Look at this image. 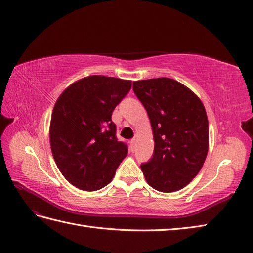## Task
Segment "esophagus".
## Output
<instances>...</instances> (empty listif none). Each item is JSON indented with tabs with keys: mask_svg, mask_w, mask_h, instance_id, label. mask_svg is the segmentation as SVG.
<instances>
[{
	"mask_svg": "<svg viewBox=\"0 0 253 253\" xmlns=\"http://www.w3.org/2000/svg\"><path fill=\"white\" fill-rule=\"evenodd\" d=\"M131 149H132V151L135 149V146H136V138H132L131 139Z\"/></svg>",
	"mask_w": 253,
	"mask_h": 253,
	"instance_id": "34e87169",
	"label": "esophagus"
}]
</instances>
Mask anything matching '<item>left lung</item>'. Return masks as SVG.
<instances>
[{"mask_svg":"<svg viewBox=\"0 0 253 253\" xmlns=\"http://www.w3.org/2000/svg\"><path fill=\"white\" fill-rule=\"evenodd\" d=\"M154 133V154L141 169L151 187L162 193L182 189L197 175L209 148V125L203 103L169 78L133 82Z\"/></svg>","mask_w":253,"mask_h":253,"instance_id":"1","label":"left lung"}]
</instances>
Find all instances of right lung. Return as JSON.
<instances>
[{
	"label": "right lung",
	"instance_id": "1",
	"mask_svg": "<svg viewBox=\"0 0 253 253\" xmlns=\"http://www.w3.org/2000/svg\"><path fill=\"white\" fill-rule=\"evenodd\" d=\"M127 80L91 76L71 84L56 102L49 126L50 149L59 171L87 192L105 187L127 154L118 141L112 111L130 92Z\"/></svg>",
	"mask_w": 253,
	"mask_h": 253
}]
</instances>
